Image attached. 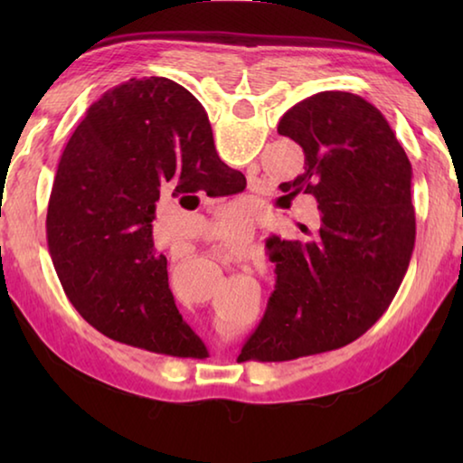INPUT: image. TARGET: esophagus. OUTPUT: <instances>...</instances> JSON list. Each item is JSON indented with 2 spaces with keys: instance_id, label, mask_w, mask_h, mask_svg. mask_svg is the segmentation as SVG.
<instances>
[{
  "instance_id": "obj_1",
  "label": "esophagus",
  "mask_w": 463,
  "mask_h": 463,
  "mask_svg": "<svg viewBox=\"0 0 463 463\" xmlns=\"http://www.w3.org/2000/svg\"><path fill=\"white\" fill-rule=\"evenodd\" d=\"M214 242L218 245V250L224 257H231V260H249L250 253V242L253 237L247 231H237V232H221L214 237Z\"/></svg>"
}]
</instances>
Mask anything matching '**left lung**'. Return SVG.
<instances>
[{
    "label": "left lung",
    "instance_id": "left-lung-1",
    "mask_svg": "<svg viewBox=\"0 0 463 463\" xmlns=\"http://www.w3.org/2000/svg\"><path fill=\"white\" fill-rule=\"evenodd\" d=\"M278 132L304 151V171L279 190L315 195L320 222L302 226L304 241L276 239V289L242 362H289L355 341L394 300L414 249L412 167L378 108L320 91L289 108Z\"/></svg>",
    "mask_w": 463,
    "mask_h": 463
}]
</instances>
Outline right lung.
I'll use <instances>...</instances> for the list:
<instances>
[{
  "label": "right lung",
  "instance_id": "right-lung-1",
  "mask_svg": "<svg viewBox=\"0 0 463 463\" xmlns=\"http://www.w3.org/2000/svg\"><path fill=\"white\" fill-rule=\"evenodd\" d=\"M242 182L182 85L148 77L106 91L61 155L46 214L51 260L75 310L114 341L198 355L202 341L169 289L167 257L155 250V203L163 194H234Z\"/></svg>",
  "mask_w": 463,
  "mask_h": 463
}]
</instances>
